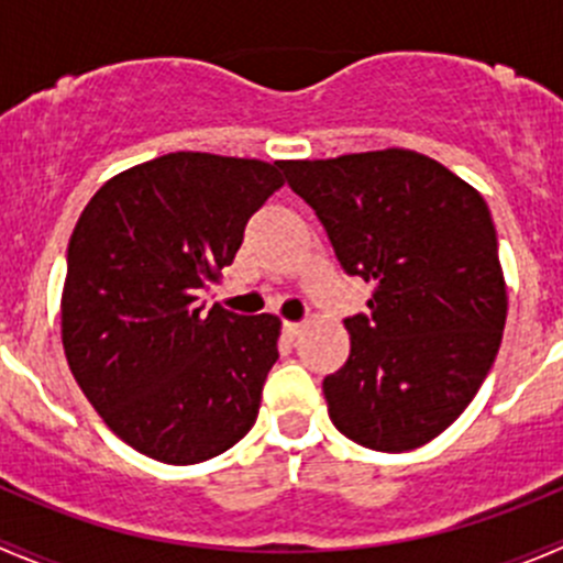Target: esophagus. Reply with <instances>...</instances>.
Listing matches in <instances>:
<instances>
[{"label":"esophagus","mask_w":563,"mask_h":563,"mask_svg":"<svg viewBox=\"0 0 563 563\" xmlns=\"http://www.w3.org/2000/svg\"><path fill=\"white\" fill-rule=\"evenodd\" d=\"M302 323H297V321H286V323H283V332H286V338L288 340H297L299 338V334H302Z\"/></svg>","instance_id":"esophagus-1"}]
</instances>
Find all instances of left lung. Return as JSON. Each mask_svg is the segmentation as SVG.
Here are the masks:
<instances>
[{
	"instance_id": "8db88e82",
	"label": "left lung",
	"mask_w": 563,
	"mask_h": 563,
	"mask_svg": "<svg viewBox=\"0 0 563 563\" xmlns=\"http://www.w3.org/2000/svg\"><path fill=\"white\" fill-rule=\"evenodd\" d=\"M349 275L376 283L345 318L351 354L323 378L329 419L376 452L444 433L490 373L507 286L485 198L411 150L280 161Z\"/></svg>"
}]
</instances>
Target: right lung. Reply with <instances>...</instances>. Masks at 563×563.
Returning a JSON list of instances; mask_svg holds the SVG:
<instances>
[{
	"label": "right lung",
	"mask_w": 563,
	"mask_h": 563,
	"mask_svg": "<svg viewBox=\"0 0 563 563\" xmlns=\"http://www.w3.org/2000/svg\"><path fill=\"white\" fill-rule=\"evenodd\" d=\"M283 181L280 163L172 152L108 179L78 218L62 345L95 411L141 455L201 463L255 424L280 318L203 310L198 291Z\"/></svg>",
	"instance_id": "obj_1"
}]
</instances>
